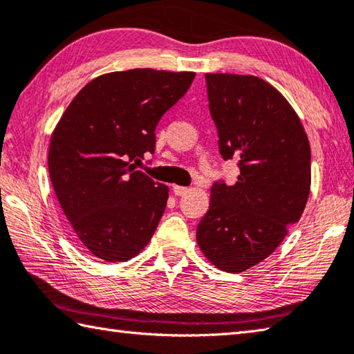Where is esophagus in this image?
Wrapping results in <instances>:
<instances>
[{
    "instance_id": "1",
    "label": "esophagus",
    "mask_w": 354,
    "mask_h": 354,
    "mask_svg": "<svg viewBox=\"0 0 354 354\" xmlns=\"http://www.w3.org/2000/svg\"><path fill=\"white\" fill-rule=\"evenodd\" d=\"M172 191H174L176 196H183V194H186V192H188L189 189L186 188V186H177V185H174V186H172Z\"/></svg>"
}]
</instances>
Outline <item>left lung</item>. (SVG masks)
Masks as SVG:
<instances>
[{"label": "left lung", "mask_w": 354, "mask_h": 354, "mask_svg": "<svg viewBox=\"0 0 354 354\" xmlns=\"http://www.w3.org/2000/svg\"><path fill=\"white\" fill-rule=\"evenodd\" d=\"M211 117L223 160H237V182L217 180L197 226V243L220 270L262 262L301 218L310 194L311 151L295 109L262 78L206 73Z\"/></svg>", "instance_id": "left-lung-1"}]
</instances>
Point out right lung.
Returning <instances> with one entry per match:
<instances>
[{
	"instance_id": "1",
	"label": "right lung",
	"mask_w": 354,
	"mask_h": 354,
	"mask_svg": "<svg viewBox=\"0 0 354 354\" xmlns=\"http://www.w3.org/2000/svg\"><path fill=\"white\" fill-rule=\"evenodd\" d=\"M194 72L131 69L92 80L52 134L49 176L77 239L106 262H126L151 240L168 186L132 162L156 151V128Z\"/></svg>"
}]
</instances>
